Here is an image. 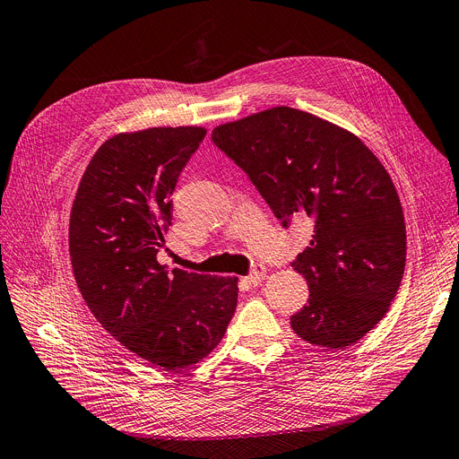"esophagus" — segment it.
<instances>
[{"label":"esophagus","mask_w":459,"mask_h":459,"mask_svg":"<svg viewBox=\"0 0 459 459\" xmlns=\"http://www.w3.org/2000/svg\"><path fill=\"white\" fill-rule=\"evenodd\" d=\"M265 274H267L265 265L258 264V265H255V267H253V271L249 273V277H246V282H247V284H251V286H258V284L265 279Z\"/></svg>","instance_id":"1"}]
</instances>
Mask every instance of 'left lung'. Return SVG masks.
<instances>
[{"label": "left lung", "instance_id": "obj_1", "mask_svg": "<svg viewBox=\"0 0 459 459\" xmlns=\"http://www.w3.org/2000/svg\"><path fill=\"white\" fill-rule=\"evenodd\" d=\"M212 142L284 229L314 223L310 247L291 264L310 288L293 332L326 349L361 340L389 310L406 265L404 213L382 162L352 133L291 107L223 124Z\"/></svg>", "mask_w": 459, "mask_h": 459}]
</instances>
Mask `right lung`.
<instances>
[{"label":"right lung","mask_w":459,"mask_h":459,"mask_svg":"<svg viewBox=\"0 0 459 459\" xmlns=\"http://www.w3.org/2000/svg\"><path fill=\"white\" fill-rule=\"evenodd\" d=\"M203 127L119 133L91 157L70 213V256L90 312L127 351L177 371L218 347L238 279L159 264L177 178Z\"/></svg>","instance_id":"right-lung-1"}]
</instances>
